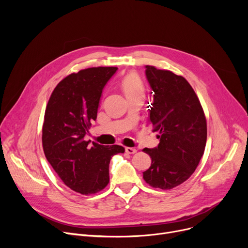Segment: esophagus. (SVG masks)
<instances>
[{"label": "esophagus", "mask_w": 248, "mask_h": 248, "mask_svg": "<svg viewBox=\"0 0 248 248\" xmlns=\"http://www.w3.org/2000/svg\"><path fill=\"white\" fill-rule=\"evenodd\" d=\"M125 152L127 154H135V153H137V150L135 148H132V147H126Z\"/></svg>", "instance_id": "obj_1"}]
</instances>
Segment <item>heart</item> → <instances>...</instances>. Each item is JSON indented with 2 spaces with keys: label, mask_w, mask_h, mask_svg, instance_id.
Here are the masks:
<instances>
[{
  "label": "heart",
  "mask_w": 248,
  "mask_h": 248,
  "mask_svg": "<svg viewBox=\"0 0 248 248\" xmlns=\"http://www.w3.org/2000/svg\"><path fill=\"white\" fill-rule=\"evenodd\" d=\"M121 86L127 98L134 96H144V84L137 73L126 74L121 81Z\"/></svg>",
  "instance_id": "b5f03b06"
}]
</instances>
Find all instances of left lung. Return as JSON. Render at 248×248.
I'll return each instance as SVG.
<instances>
[{"label":"left lung","mask_w":248,"mask_h":248,"mask_svg":"<svg viewBox=\"0 0 248 248\" xmlns=\"http://www.w3.org/2000/svg\"><path fill=\"white\" fill-rule=\"evenodd\" d=\"M146 68L154 91L149 122L159 133L160 144L144 149L152 164L142 178L153 188L170 190L184 183L199 165L207 140L206 116L183 76L152 65Z\"/></svg>","instance_id":"1"}]
</instances>
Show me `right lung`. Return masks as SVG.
<instances>
[{
    "label": "right lung",
    "instance_id": "obj_1",
    "mask_svg": "<svg viewBox=\"0 0 248 248\" xmlns=\"http://www.w3.org/2000/svg\"><path fill=\"white\" fill-rule=\"evenodd\" d=\"M117 67H91L71 73L56 85L45 109L42 146L63 183L82 195L95 194L109 182L112 155L122 146L89 147L84 136L96 120L102 89Z\"/></svg>",
    "mask_w": 248,
    "mask_h": 248
}]
</instances>
